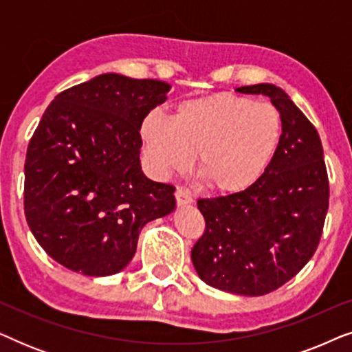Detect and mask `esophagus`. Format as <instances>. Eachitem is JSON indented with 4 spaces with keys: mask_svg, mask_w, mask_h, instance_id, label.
Instances as JSON below:
<instances>
[{
    "mask_svg": "<svg viewBox=\"0 0 352 352\" xmlns=\"http://www.w3.org/2000/svg\"><path fill=\"white\" fill-rule=\"evenodd\" d=\"M175 195H176L177 205H179V206H186V205H190L192 204L190 194L186 189H182V187H179V189L176 190Z\"/></svg>",
    "mask_w": 352,
    "mask_h": 352,
    "instance_id": "34e87169",
    "label": "esophagus"
}]
</instances>
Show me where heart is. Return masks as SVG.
<instances>
[{"label": "heart", "instance_id": "1", "mask_svg": "<svg viewBox=\"0 0 352 352\" xmlns=\"http://www.w3.org/2000/svg\"><path fill=\"white\" fill-rule=\"evenodd\" d=\"M141 136L160 176L184 173L199 153V175L211 190L235 195L252 187L276 155L280 115L272 105L230 93L184 100L171 118L152 112Z\"/></svg>", "mask_w": 352, "mask_h": 352}]
</instances>
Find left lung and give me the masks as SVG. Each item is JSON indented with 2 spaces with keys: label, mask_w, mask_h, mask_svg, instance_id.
Segmentation results:
<instances>
[{
  "label": "left lung",
  "mask_w": 352,
  "mask_h": 352,
  "mask_svg": "<svg viewBox=\"0 0 352 352\" xmlns=\"http://www.w3.org/2000/svg\"><path fill=\"white\" fill-rule=\"evenodd\" d=\"M237 91L271 99L282 120L280 144L247 190L197 201L206 226L190 256L206 285L261 296L295 277L316 253L329 210V176L319 133L285 91L271 83Z\"/></svg>",
  "instance_id": "1"
}]
</instances>
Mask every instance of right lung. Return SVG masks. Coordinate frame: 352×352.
<instances>
[{"label":"right lung","mask_w":352,"mask_h":352,"mask_svg":"<svg viewBox=\"0 0 352 352\" xmlns=\"http://www.w3.org/2000/svg\"><path fill=\"white\" fill-rule=\"evenodd\" d=\"M171 86L104 74L57 94L25 158L23 210L36 242L70 271H123L141 229L176 208L175 187L142 173L141 124Z\"/></svg>","instance_id":"1"}]
</instances>
